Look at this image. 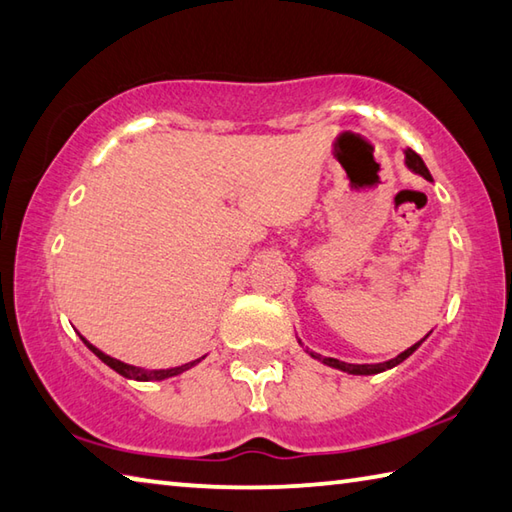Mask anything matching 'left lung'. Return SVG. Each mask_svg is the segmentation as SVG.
<instances>
[{
	"mask_svg": "<svg viewBox=\"0 0 512 512\" xmlns=\"http://www.w3.org/2000/svg\"><path fill=\"white\" fill-rule=\"evenodd\" d=\"M405 164H407V168H409V170H414L416 175H423L425 179H429V182H434L432 175H429L427 166H425V161L420 159V157L416 155V152L411 150V148H405ZM427 337H429V335H425V337L420 339V342H416L414 346H409L407 351H402L400 355L391 357V360H387V362H380V364H351V362H342V360H335V357H324V355H319V353H312L310 348H306V353L312 357V360H319L321 364L330 366V369L344 371V373H348V375H375V373L389 371V369H393V366H398V364L405 362L409 355H414V353L418 351V346L423 344ZM299 344H301V339H299ZM301 346H303V344H301Z\"/></svg>",
	"mask_w": 512,
	"mask_h": 512,
	"instance_id": "8db88e82",
	"label": "left lung"
}]
</instances>
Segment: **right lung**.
I'll list each match as a JSON object with an SVG mask.
<instances>
[{
    "instance_id": "add662e5",
    "label": "right lung",
    "mask_w": 512,
    "mask_h": 512,
    "mask_svg": "<svg viewBox=\"0 0 512 512\" xmlns=\"http://www.w3.org/2000/svg\"><path fill=\"white\" fill-rule=\"evenodd\" d=\"M83 339V344L89 348V351H92L98 360H101L103 364H107L110 366L112 371H116L119 375H123V378H128V380H137V382H150V380H157V382H161V380H168V378H175V375H179V373H184V371H188V369H193L195 364H200L206 355H202V357H197V360H193V362H186V364H182V366H175V369H155V371H148V369H141V366H132V364H125V362H121V360H116V357H110V355H105L103 351H98V348L94 346V344H89L85 337H80Z\"/></svg>"
}]
</instances>
